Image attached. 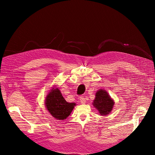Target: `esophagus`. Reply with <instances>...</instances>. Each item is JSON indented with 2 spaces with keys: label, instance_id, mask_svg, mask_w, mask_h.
Masks as SVG:
<instances>
[{
  "label": "esophagus",
  "instance_id": "1",
  "mask_svg": "<svg viewBox=\"0 0 155 155\" xmlns=\"http://www.w3.org/2000/svg\"><path fill=\"white\" fill-rule=\"evenodd\" d=\"M80 101L82 104H84L86 103V98L84 96H81L80 97Z\"/></svg>",
  "mask_w": 155,
  "mask_h": 155
}]
</instances>
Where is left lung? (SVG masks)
Segmentation results:
<instances>
[{"mask_svg": "<svg viewBox=\"0 0 155 155\" xmlns=\"http://www.w3.org/2000/svg\"><path fill=\"white\" fill-rule=\"evenodd\" d=\"M93 104L101 114L107 115L113 109L114 101L106 91L101 89L97 92Z\"/></svg>", "mask_w": 155, "mask_h": 155, "instance_id": "1", "label": "left lung"}]
</instances>
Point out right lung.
Returning <instances> with one entry per match:
<instances>
[{
    "label": "right lung",
    "instance_id": "1",
    "mask_svg": "<svg viewBox=\"0 0 155 155\" xmlns=\"http://www.w3.org/2000/svg\"><path fill=\"white\" fill-rule=\"evenodd\" d=\"M45 104L52 116L58 120L67 118L76 105L74 103L66 101L58 88H53L48 94L46 97Z\"/></svg>",
    "mask_w": 155,
    "mask_h": 155
}]
</instances>
